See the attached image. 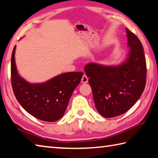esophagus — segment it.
I'll return each mask as SVG.
<instances>
[{
  "label": "esophagus",
  "instance_id": "obj_1",
  "mask_svg": "<svg viewBox=\"0 0 158 158\" xmlns=\"http://www.w3.org/2000/svg\"><path fill=\"white\" fill-rule=\"evenodd\" d=\"M88 78L85 74H84L81 78V82L84 83V84H86V83H88Z\"/></svg>",
  "mask_w": 158,
  "mask_h": 158
}]
</instances>
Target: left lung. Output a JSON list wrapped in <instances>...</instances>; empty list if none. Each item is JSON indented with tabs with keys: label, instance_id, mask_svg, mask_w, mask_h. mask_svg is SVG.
<instances>
[{
	"label": "left lung",
	"instance_id": "8db88e82",
	"mask_svg": "<svg viewBox=\"0 0 158 158\" xmlns=\"http://www.w3.org/2000/svg\"><path fill=\"white\" fill-rule=\"evenodd\" d=\"M126 31L130 49L124 61L117 65L90 63L84 67L97 110L107 118L119 116L133 107L146 85L144 48L133 32L127 28Z\"/></svg>",
	"mask_w": 158,
	"mask_h": 158
}]
</instances>
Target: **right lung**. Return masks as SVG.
I'll use <instances>...</instances> for the list:
<instances>
[{
  "mask_svg": "<svg viewBox=\"0 0 158 158\" xmlns=\"http://www.w3.org/2000/svg\"><path fill=\"white\" fill-rule=\"evenodd\" d=\"M14 46L11 60V81L17 101L31 115L45 122L61 119L72 94L84 73H63L40 84H31L19 75L15 62Z\"/></svg>",
  "mask_w": 158,
  "mask_h": 158,
  "instance_id": "1",
  "label": "right lung"
}]
</instances>
